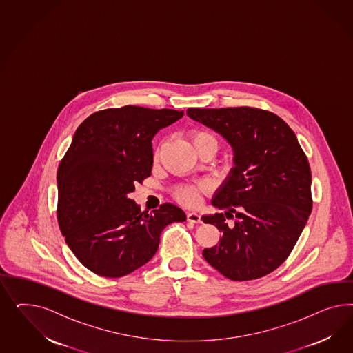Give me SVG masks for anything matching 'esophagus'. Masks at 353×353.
I'll use <instances>...</instances> for the list:
<instances>
[{
  "label": "esophagus",
  "instance_id": "esophagus-1",
  "mask_svg": "<svg viewBox=\"0 0 353 353\" xmlns=\"http://www.w3.org/2000/svg\"><path fill=\"white\" fill-rule=\"evenodd\" d=\"M186 220H188L189 223H194V224H199V223H202L201 216L196 214V212H188V214H186Z\"/></svg>",
  "mask_w": 353,
  "mask_h": 353
}]
</instances>
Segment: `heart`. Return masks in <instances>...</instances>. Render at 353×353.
Returning a JSON list of instances; mask_svg holds the SVG:
<instances>
[{
  "label": "heart",
  "mask_w": 353,
  "mask_h": 353,
  "mask_svg": "<svg viewBox=\"0 0 353 353\" xmlns=\"http://www.w3.org/2000/svg\"><path fill=\"white\" fill-rule=\"evenodd\" d=\"M189 139L192 141L194 149L202 146V145H207V143H212L214 146H217V141L214 139V134L203 128L192 129L189 134ZM155 159L158 158V152H155ZM210 190V183L207 181H198L194 183H185V185H180L174 189L173 195L174 198L188 207H195L196 204L201 202L202 195Z\"/></svg>",
  "instance_id": "b5f03b06"
}]
</instances>
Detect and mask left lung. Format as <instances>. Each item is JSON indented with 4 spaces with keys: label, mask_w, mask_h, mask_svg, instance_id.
Wrapping results in <instances>:
<instances>
[{
    "label": "left lung",
    "mask_w": 353,
    "mask_h": 353,
    "mask_svg": "<svg viewBox=\"0 0 353 353\" xmlns=\"http://www.w3.org/2000/svg\"><path fill=\"white\" fill-rule=\"evenodd\" d=\"M188 115L234 150L235 167L212 201L225 212L202 217L223 233L219 245L204 248V259L232 281L264 277L289 257L308 221V158L292 129L267 110L190 107Z\"/></svg>",
    "instance_id": "left-lung-1"
}]
</instances>
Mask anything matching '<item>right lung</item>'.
Instances as JSON below:
<instances>
[{
  "label": "right lung",
  "mask_w": 353,
  "mask_h": 353,
  "mask_svg": "<svg viewBox=\"0 0 353 353\" xmlns=\"http://www.w3.org/2000/svg\"><path fill=\"white\" fill-rule=\"evenodd\" d=\"M183 111L127 105L97 111L76 129L57 172V217L77 260L101 277L145 265L163 229L186 216L171 203L141 212L129 192L151 176L155 134Z\"/></svg>",
  "instance_id": "obj_1"
}]
</instances>
